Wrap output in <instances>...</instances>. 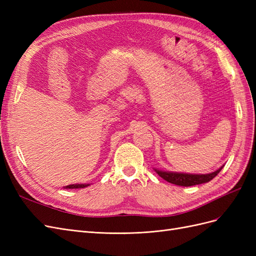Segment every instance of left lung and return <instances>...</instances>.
Here are the masks:
<instances>
[{"mask_svg": "<svg viewBox=\"0 0 256 256\" xmlns=\"http://www.w3.org/2000/svg\"><path fill=\"white\" fill-rule=\"evenodd\" d=\"M223 166L216 170V171L209 173V174H187V173H177V172H164L156 170V173L164 178V180L177 184V186H184V187H190V186H196L200 184H205L210 182L212 178H214L219 174Z\"/></svg>", "mask_w": 256, "mask_h": 256, "instance_id": "8db88e82", "label": "left lung"}]
</instances>
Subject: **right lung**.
Returning <instances> with one entry per match:
<instances>
[{
    "label": "right lung",
    "mask_w": 256,
    "mask_h": 256,
    "mask_svg": "<svg viewBox=\"0 0 256 256\" xmlns=\"http://www.w3.org/2000/svg\"><path fill=\"white\" fill-rule=\"evenodd\" d=\"M88 186H90L88 184H69V186H66V189H80V188H85L88 187Z\"/></svg>",
    "instance_id": "1"
}]
</instances>
